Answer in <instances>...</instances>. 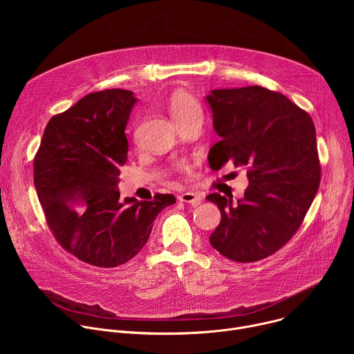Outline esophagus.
Segmentation results:
<instances>
[{"label": "esophagus", "mask_w": 354, "mask_h": 354, "mask_svg": "<svg viewBox=\"0 0 354 354\" xmlns=\"http://www.w3.org/2000/svg\"><path fill=\"white\" fill-rule=\"evenodd\" d=\"M178 198H179V201H183V203H190L193 206H197V205H200V201L203 197L194 192H185V193L179 194Z\"/></svg>", "instance_id": "1"}]
</instances>
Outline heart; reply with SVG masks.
Wrapping results in <instances>:
<instances>
[{"mask_svg": "<svg viewBox=\"0 0 354 354\" xmlns=\"http://www.w3.org/2000/svg\"><path fill=\"white\" fill-rule=\"evenodd\" d=\"M168 108L176 124L192 120L203 122V109H201L198 100L186 91H175L168 100Z\"/></svg>", "mask_w": 354, "mask_h": 354, "instance_id": "heart-1", "label": "heart"}]
</instances>
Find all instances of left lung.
<instances>
[{
  "label": "left lung",
  "instance_id": "8db88e82",
  "mask_svg": "<svg viewBox=\"0 0 354 354\" xmlns=\"http://www.w3.org/2000/svg\"><path fill=\"white\" fill-rule=\"evenodd\" d=\"M206 99L221 137L209 153L210 167L231 161L249 179L238 201L220 193L206 197L221 212L210 243L234 262L265 259L297 232L318 192L314 122L287 96L259 85L214 89Z\"/></svg>",
  "mask_w": 354,
  "mask_h": 354
}]
</instances>
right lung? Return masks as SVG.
Here are the masks:
<instances>
[{"mask_svg": "<svg viewBox=\"0 0 354 354\" xmlns=\"http://www.w3.org/2000/svg\"><path fill=\"white\" fill-rule=\"evenodd\" d=\"M137 97L131 91L85 95L48 120L33 160V180L50 231L81 262L116 268L133 259L174 194L151 201L120 200L126 126Z\"/></svg>", "mask_w": 354, "mask_h": 354, "instance_id": "1", "label": "right lung"}]
</instances>
